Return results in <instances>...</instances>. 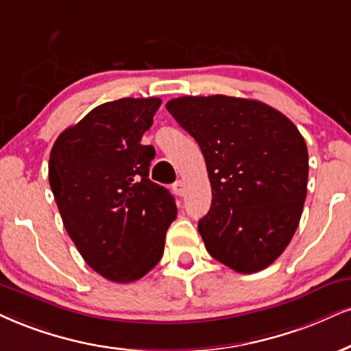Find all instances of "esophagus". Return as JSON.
Returning <instances> with one entry per match:
<instances>
[{
    "label": "esophagus",
    "instance_id": "1",
    "mask_svg": "<svg viewBox=\"0 0 351 351\" xmlns=\"http://www.w3.org/2000/svg\"><path fill=\"white\" fill-rule=\"evenodd\" d=\"M172 190H174L179 197H184L185 195V184L182 182V180H177V182L172 185Z\"/></svg>",
    "mask_w": 351,
    "mask_h": 351
}]
</instances>
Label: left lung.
<instances>
[{"mask_svg": "<svg viewBox=\"0 0 351 351\" xmlns=\"http://www.w3.org/2000/svg\"><path fill=\"white\" fill-rule=\"evenodd\" d=\"M166 109L195 138L206 162L210 211L198 221L218 262L254 274L280 257L308 193V146L296 125L252 99L185 96Z\"/></svg>", "mask_w": 351, "mask_h": 351, "instance_id": "8db88e82", "label": "left lung"}]
</instances>
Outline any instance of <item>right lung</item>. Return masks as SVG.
Returning a JSON list of instances; mask_svg holds the SVG:
<instances>
[{"label": "right lung", "mask_w": 351, "mask_h": 351, "mask_svg": "<svg viewBox=\"0 0 351 351\" xmlns=\"http://www.w3.org/2000/svg\"><path fill=\"white\" fill-rule=\"evenodd\" d=\"M159 106L158 97L97 106L50 153L49 180L64 229L86 263L115 283L158 265L177 216L174 197L149 180L156 151L141 145Z\"/></svg>", "instance_id": "add662e5"}]
</instances>
